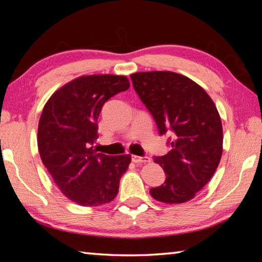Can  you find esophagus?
<instances>
[{
	"label": "esophagus",
	"mask_w": 262,
	"mask_h": 262,
	"mask_svg": "<svg viewBox=\"0 0 262 262\" xmlns=\"http://www.w3.org/2000/svg\"><path fill=\"white\" fill-rule=\"evenodd\" d=\"M132 161L134 163H148V162H150V158L147 156L140 157V156H136V155H133Z\"/></svg>",
	"instance_id": "esophagus-1"
}]
</instances>
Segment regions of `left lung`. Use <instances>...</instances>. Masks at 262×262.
<instances>
[{"mask_svg":"<svg viewBox=\"0 0 262 262\" xmlns=\"http://www.w3.org/2000/svg\"><path fill=\"white\" fill-rule=\"evenodd\" d=\"M130 78L159 135H171L170 151L154 158L165 172V181L150 188V194L164 203L192 200L214 176L223 151L214 101L200 85L177 73H135Z\"/></svg>","mask_w":262,"mask_h":262,"instance_id":"left-lung-1","label":"left lung"}]
</instances>
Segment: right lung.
Masks as SVG:
<instances>
[{
  "mask_svg": "<svg viewBox=\"0 0 262 262\" xmlns=\"http://www.w3.org/2000/svg\"><path fill=\"white\" fill-rule=\"evenodd\" d=\"M128 89L125 76H82L60 88L42 110L38 126L41 161L61 192L79 206L105 205L117 196L130 155L97 154L94 143L104 104Z\"/></svg>",
  "mask_w": 262,
  "mask_h": 262,
  "instance_id": "obj_1",
  "label": "right lung"
}]
</instances>
